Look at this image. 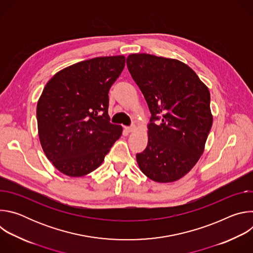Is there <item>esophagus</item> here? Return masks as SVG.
I'll return each mask as SVG.
<instances>
[{
	"label": "esophagus",
	"mask_w": 253,
	"mask_h": 253,
	"mask_svg": "<svg viewBox=\"0 0 253 253\" xmlns=\"http://www.w3.org/2000/svg\"><path fill=\"white\" fill-rule=\"evenodd\" d=\"M135 130V126H130V127H125V131L127 132V133H131V132H133Z\"/></svg>",
	"instance_id": "esophagus-1"
}]
</instances>
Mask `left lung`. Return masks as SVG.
<instances>
[{"mask_svg": "<svg viewBox=\"0 0 253 253\" xmlns=\"http://www.w3.org/2000/svg\"><path fill=\"white\" fill-rule=\"evenodd\" d=\"M127 67L151 113L148 144L136 154L140 170L153 181L174 182L197 163L213 117L207 86L185 63L150 54H131ZM162 119L160 125L156 120Z\"/></svg>", "mask_w": 253, "mask_h": 253, "instance_id": "1", "label": "left lung"}]
</instances>
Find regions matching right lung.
I'll use <instances>...</instances> for the list:
<instances>
[{"instance_id": "right-lung-1", "label": "right lung", "mask_w": 253, "mask_h": 253, "mask_svg": "<svg viewBox=\"0 0 253 253\" xmlns=\"http://www.w3.org/2000/svg\"><path fill=\"white\" fill-rule=\"evenodd\" d=\"M125 57H98L71 65L46 84L37 104L40 143L56 169L81 177L97 169L122 127L108 115L111 86Z\"/></svg>"}]
</instances>
